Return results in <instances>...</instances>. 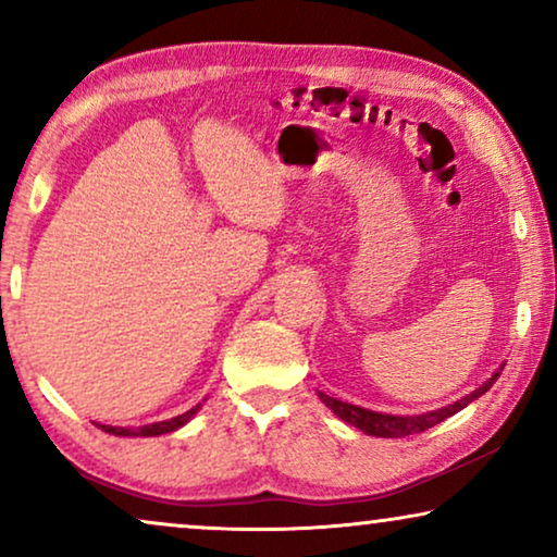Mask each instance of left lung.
Segmentation results:
<instances>
[{
    "instance_id": "8db88e82",
    "label": "left lung",
    "mask_w": 557,
    "mask_h": 557,
    "mask_svg": "<svg viewBox=\"0 0 557 557\" xmlns=\"http://www.w3.org/2000/svg\"><path fill=\"white\" fill-rule=\"evenodd\" d=\"M499 377V372H494V375L486 380L482 387H476L474 393L463 395L461 400L451 403V406L446 408H438V410H429V413H421V416H391V413H377V410H368V408H360V406H352V403H342L337 398H332V395H324L319 393V398L326 408L332 410L334 416H339L342 421L355 425V429H360L362 433H368V436H380V438H403V436H413V433H421L425 429H433V425L446 421L448 416L459 413L461 408H467L471 400H476L479 395H484L490 387L494 385V380Z\"/></svg>"
}]
</instances>
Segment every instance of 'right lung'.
<instances>
[{
	"label": "right lung",
	"instance_id": "right-lung-1",
	"mask_svg": "<svg viewBox=\"0 0 557 557\" xmlns=\"http://www.w3.org/2000/svg\"><path fill=\"white\" fill-rule=\"evenodd\" d=\"M200 406L189 408L187 413H182L177 418H170V421H159V423H149V425H139V429H119V425H103L98 423V429L106 433H113V436H162V433H172L177 431L180 425H185L189 418H193Z\"/></svg>",
	"mask_w": 557,
	"mask_h": 557
}]
</instances>
